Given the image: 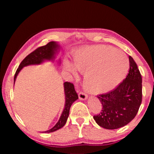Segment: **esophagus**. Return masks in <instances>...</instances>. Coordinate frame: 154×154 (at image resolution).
Wrapping results in <instances>:
<instances>
[{
  "mask_svg": "<svg viewBox=\"0 0 154 154\" xmlns=\"http://www.w3.org/2000/svg\"><path fill=\"white\" fill-rule=\"evenodd\" d=\"M79 98L80 100H86V99L88 98V95L86 94H85L84 92H81L79 94Z\"/></svg>",
  "mask_w": 154,
  "mask_h": 154,
  "instance_id": "obj_1",
  "label": "esophagus"
}]
</instances>
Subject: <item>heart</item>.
Returning a JSON list of instances; mask_svg holds the SVG:
<instances>
[{"instance_id":"obj_1","label":"heart","mask_w":154,"mask_h":154,"mask_svg":"<svg viewBox=\"0 0 154 154\" xmlns=\"http://www.w3.org/2000/svg\"><path fill=\"white\" fill-rule=\"evenodd\" d=\"M74 65L68 60L64 69L74 77L77 70L85 72L83 86L89 92H108L119 84L128 69V59L123 51L105 45L85 47L73 55Z\"/></svg>"}]
</instances>
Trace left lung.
<instances>
[{
  "mask_svg": "<svg viewBox=\"0 0 154 154\" xmlns=\"http://www.w3.org/2000/svg\"><path fill=\"white\" fill-rule=\"evenodd\" d=\"M129 62L130 69L126 79L114 90L97 96L103 110L94 119L104 128L113 130L126 126L136 116L141 104V75L131 56Z\"/></svg>",
  "mask_w": 154,
  "mask_h": 154,
  "instance_id": "1",
  "label": "left lung"
}]
</instances>
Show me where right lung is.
Instances as JSON below:
<instances>
[{"label": "right lung", "mask_w": 154, "mask_h": 154, "mask_svg": "<svg viewBox=\"0 0 154 154\" xmlns=\"http://www.w3.org/2000/svg\"><path fill=\"white\" fill-rule=\"evenodd\" d=\"M59 49L60 45L58 43L55 42V41H51L46 45L40 47V48L35 49L32 53H30L22 61L16 72H15L14 76V83L18 73L24 66H28V65L41 64L45 61H53ZM64 90L65 94V105L60 118L52 128L44 132H48V133L53 132L63 127L67 121L68 117L69 115L70 108H71L72 104L78 99V95L76 91L75 90L74 85L72 83L67 82L64 83Z\"/></svg>", "instance_id": "right-lung-1"}]
</instances>
